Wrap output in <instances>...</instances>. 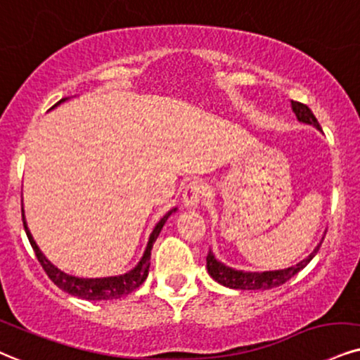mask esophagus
Listing matches in <instances>:
<instances>
[{
	"instance_id": "esophagus-1",
	"label": "esophagus",
	"mask_w": 360,
	"mask_h": 360,
	"mask_svg": "<svg viewBox=\"0 0 360 360\" xmlns=\"http://www.w3.org/2000/svg\"><path fill=\"white\" fill-rule=\"evenodd\" d=\"M205 195V185H203L202 180H193L190 181L187 187L184 188V207L187 208H195L200 203L202 197Z\"/></svg>"
}]
</instances>
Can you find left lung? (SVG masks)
<instances>
[{
    "label": "left lung",
    "instance_id": "1",
    "mask_svg": "<svg viewBox=\"0 0 360 360\" xmlns=\"http://www.w3.org/2000/svg\"><path fill=\"white\" fill-rule=\"evenodd\" d=\"M292 110H294L295 117L299 122L305 123V125L316 127L317 130H321L317 118L314 117L312 110L307 105L299 103V101H292ZM323 240V238H322ZM322 240L319 245L314 248L312 254H309L304 260H300L299 264L292 265V267L281 269V270H265V272H245V270H237L229 267V265L221 264L220 260H217L214 252H208L207 255V270L210 274V277L217 281L221 285L229 288H237V290H269V288L278 287L287 281H290L295 274H299L310 260L316 257L319 248L322 245Z\"/></svg>",
    "mask_w": 360,
    "mask_h": 360
}]
</instances>
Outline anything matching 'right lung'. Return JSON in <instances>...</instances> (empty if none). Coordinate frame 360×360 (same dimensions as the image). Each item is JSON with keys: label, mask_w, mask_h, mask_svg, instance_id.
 <instances>
[{"label": "right lung", "mask_w": 360, "mask_h": 360, "mask_svg": "<svg viewBox=\"0 0 360 360\" xmlns=\"http://www.w3.org/2000/svg\"><path fill=\"white\" fill-rule=\"evenodd\" d=\"M65 100L68 98H61L55 106H58L60 103H63ZM53 106V108H55ZM173 212H176V207L168 210L165 215L160 219V221L155 225V229L150 233L148 242H146L145 252L141 255V259L139 264L135 265L131 270H128L127 274L122 275H113V277H100V278H83V277H75V275L65 274L63 270H60L55 265L51 264L46 257L43 255V252L39 250V247L34 242L33 235H31L28 225H26V219H25V210L21 208V215H23V227L25 232L28 235V240L33 247L34 254H37V259L41 267L44 269L48 277L51 278V282L55 283L58 288L65 290L66 294L78 297V299H85V300H112V299H120V297L131 294L135 288H139L141 283L146 281L148 277V269H150V255H152V248L153 243L157 240V237L162 232L163 225L168 220Z\"/></svg>", "instance_id": "right-lung-1"}]
</instances>
